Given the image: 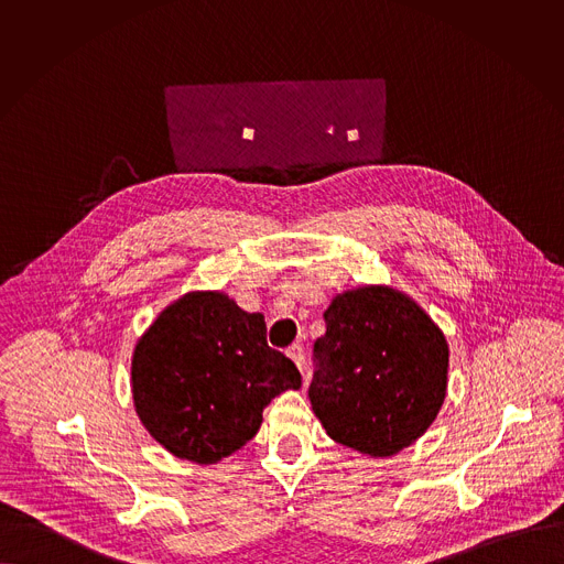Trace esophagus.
<instances>
[{"mask_svg": "<svg viewBox=\"0 0 564 564\" xmlns=\"http://www.w3.org/2000/svg\"><path fill=\"white\" fill-rule=\"evenodd\" d=\"M286 356L297 365L300 371H304V347H302V345H291V347L286 349Z\"/></svg>", "mask_w": 564, "mask_h": 564, "instance_id": "1", "label": "esophagus"}]
</instances>
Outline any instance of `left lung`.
<instances>
[{"label": "left lung", "mask_w": 564, "mask_h": 564, "mask_svg": "<svg viewBox=\"0 0 564 564\" xmlns=\"http://www.w3.org/2000/svg\"><path fill=\"white\" fill-rule=\"evenodd\" d=\"M323 319L308 398L327 436L371 458L402 452L445 402V334L391 286L345 291Z\"/></svg>", "instance_id": "left-lung-1"}]
</instances>
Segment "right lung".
<instances>
[{
    "instance_id": "add662e5",
    "label": "right lung",
    "mask_w": 564,
    "mask_h": 564,
    "mask_svg": "<svg viewBox=\"0 0 564 564\" xmlns=\"http://www.w3.org/2000/svg\"><path fill=\"white\" fill-rule=\"evenodd\" d=\"M302 387L291 358L267 345L260 313L219 291L166 306L132 356V398L145 430L175 458L215 465L256 436L269 402Z\"/></svg>"
}]
</instances>
